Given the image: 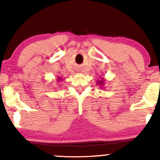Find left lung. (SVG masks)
Segmentation results:
<instances>
[{
	"label": "left lung",
	"mask_w": 160,
	"mask_h": 160,
	"mask_svg": "<svg viewBox=\"0 0 160 160\" xmlns=\"http://www.w3.org/2000/svg\"><path fill=\"white\" fill-rule=\"evenodd\" d=\"M97 84L98 85H99V86H103L104 84V79L102 78V79H101V80H98L97 81ZM100 88H102V87H100Z\"/></svg>",
	"instance_id": "1"
}]
</instances>
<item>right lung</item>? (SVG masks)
Segmentation results:
<instances>
[{
	"label": "right lung",
	"mask_w": 160,
	"mask_h": 160,
	"mask_svg": "<svg viewBox=\"0 0 160 160\" xmlns=\"http://www.w3.org/2000/svg\"><path fill=\"white\" fill-rule=\"evenodd\" d=\"M61 80H62V78H59V77H58V81H61Z\"/></svg>",
	"instance_id": "right-lung-1"
}]
</instances>
